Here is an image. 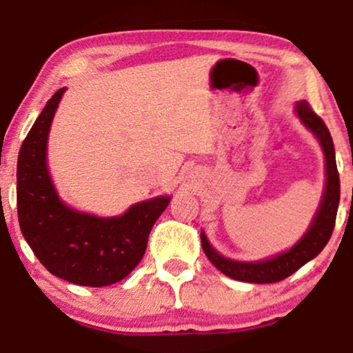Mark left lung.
Returning <instances> with one entry per match:
<instances>
[{
    "instance_id": "1",
    "label": "left lung",
    "mask_w": 353,
    "mask_h": 353,
    "mask_svg": "<svg viewBox=\"0 0 353 353\" xmlns=\"http://www.w3.org/2000/svg\"><path fill=\"white\" fill-rule=\"evenodd\" d=\"M295 112L299 119L305 128H309L314 136L317 137L320 145H322L323 156H325V189H323L322 201L317 209L314 219H312L310 228L303 234L301 241L295 244L292 249L275 255V257L264 259L257 262H239L225 259L209 244L208 237L201 232L202 249L214 265L221 270L222 274L230 279H236L241 282L250 283H272L281 282L295 270H299L303 264L312 261L314 257L322 252L323 247L327 245L329 239L334 232L335 217H337L339 201H340V179L337 171V163H335V149L332 143V136L327 129L325 123L312 111L310 104L307 101H301L295 104Z\"/></svg>"
}]
</instances>
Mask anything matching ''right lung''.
Masks as SVG:
<instances>
[{
  "instance_id": "add662e5",
  "label": "right lung",
  "mask_w": 353,
  "mask_h": 353,
  "mask_svg": "<svg viewBox=\"0 0 353 353\" xmlns=\"http://www.w3.org/2000/svg\"><path fill=\"white\" fill-rule=\"evenodd\" d=\"M66 88L48 101L23 141L16 172L19 228L39 262L56 277L86 287L123 281L139 264L154 222L171 197L137 202L123 216L78 212L59 199L48 172V134Z\"/></svg>"
}]
</instances>
